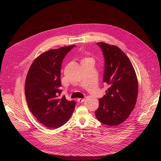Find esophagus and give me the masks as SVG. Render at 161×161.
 <instances>
[{
	"mask_svg": "<svg viewBox=\"0 0 161 161\" xmlns=\"http://www.w3.org/2000/svg\"><path fill=\"white\" fill-rule=\"evenodd\" d=\"M84 101H85V99H82V98H78L77 99V101L78 103H81L84 102Z\"/></svg>",
	"mask_w": 161,
	"mask_h": 161,
	"instance_id": "obj_1",
	"label": "esophagus"
}]
</instances>
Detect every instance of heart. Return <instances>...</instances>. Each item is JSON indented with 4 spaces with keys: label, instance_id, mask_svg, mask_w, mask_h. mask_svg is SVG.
I'll list each match as a JSON object with an SVG mask.
<instances>
[{
    "label": "heart",
    "instance_id": "1",
    "mask_svg": "<svg viewBox=\"0 0 161 161\" xmlns=\"http://www.w3.org/2000/svg\"><path fill=\"white\" fill-rule=\"evenodd\" d=\"M87 59H88V60H93L92 58H89V57H85L83 60H87Z\"/></svg>",
    "mask_w": 161,
    "mask_h": 161
}]
</instances>
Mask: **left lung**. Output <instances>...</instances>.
<instances>
[{
  "label": "left lung",
  "mask_w": 161,
  "mask_h": 161,
  "mask_svg": "<svg viewBox=\"0 0 161 161\" xmlns=\"http://www.w3.org/2000/svg\"><path fill=\"white\" fill-rule=\"evenodd\" d=\"M105 59L103 81L109 85L99 99L97 119L109 126L122 124L133 111L138 93V82L133 65L125 53L114 45L100 42Z\"/></svg>",
  "instance_id": "1"
}]
</instances>
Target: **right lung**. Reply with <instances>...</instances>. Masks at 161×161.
<instances>
[{
	"label": "right lung",
	"mask_w": 161,
	"mask_h": 161,
	"mask_svg": "<svg viewBox=\"0 0 161 161\" xmlns=\"http://www.w3.org/2000/svg\"><path fill=\"white\" fill-rule=\"evenodd\" d=\"M75 45L51 49L39 55L32 62L26 76L25 94L29 109L36 119L49 129L62 126L70 119L75 108L62 90L61 64Z\"/></svg>",
	"instance_id": "1"
}]
</instances>
